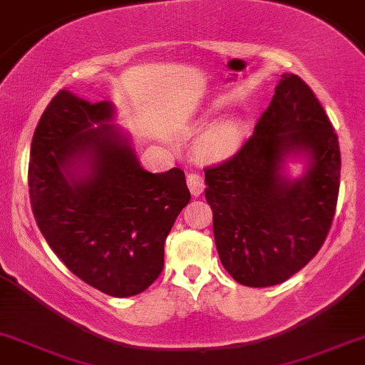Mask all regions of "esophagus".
I'll return each mask as SVG.
<instances>
[{
    "instance_id": "esophagus-1",
    "label": "esophagus",
    "mask_w": 365,
    "mask_h": 365,
    "mask_svg": "<svg viewBox=\"0 0 365 365\" xmlns=\"http://www.w3.org/2000/svg\"><path fill=\"white\" fill-rule=\"evenodd\" d=\"M187 185L192 195H200L204 190V178L199 173L192 171V173H187Z\"/></svg>"
}]
</instances>
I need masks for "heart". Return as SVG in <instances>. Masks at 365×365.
<instances>
[{"instance_id":"1","label":"heart","mask_w":365,"mask_h":365,"mask_svg":"<svg viewBox=\"0 0 365 365\" xmlns=\"http://www.w3.org/2000/svg\"><path fill=\"white\" fill-rule=\"evenodd\" d=\"M242 137V125L233 120H221L209 125L195 142V153L204 159H221L237 148Z\"/></svg>"}]
</instances>
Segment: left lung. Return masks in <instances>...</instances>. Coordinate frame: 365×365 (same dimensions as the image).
<instances>
[{"label":"left lung","mask_w":365,"mask_h":365,"mask_svg":"<svg viewBox=\"0 0 365 365\" xmlns=\"http://www.w3.org/2000/svg\"><path fill=\"white\" fill-rule=\"evenodd\" d=\"M307 150L300 180L279 175L288 152ZM340 144L311 87L283 73L252 135L206 166V200L221 264L245 287H273L300 271L328 237L340 192Z\"/></svg>","instance_id":"left-lung-1"}]
</instances>
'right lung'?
<instances>
[{
    "mask_svg": "<svg viewBox=\"0 0 365 365\" xmlns=\"http://www.w3.org/2000/svg\"><path fill=\"white\" fill-rule=\"evenodd\" d=\"M113 108L61 89L37 123L29 197L46 242L75 276L111 297L148 290L165 266V242L190 200L185 173H148L106 121ZM99 124L98 129H92ZM86 160L90 173L64 175Z\"/></svg>",
    "mask_w": 365,
    "mask_h": 365,
    "instance_id": "obj_1",
    "label": "right lung"
}]
</instances>
